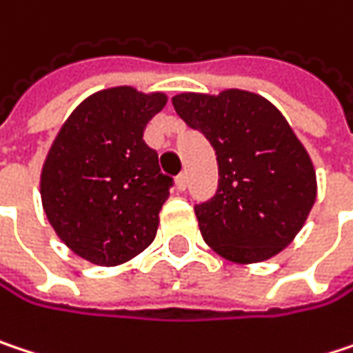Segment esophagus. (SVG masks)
Masks as SVG:
<instances>
[{"instance_id": "34e87169", "label": "esophagus", "mask_w": 353, "mask_h": 353, "mask_svg": "<svg viewBox=\"0 0 353 353\" xmlns=\"http://www.w3.org/2000/svg\"><path fill=\"white\" fill-rule=\"evenodd\" d=\"M176 188L179 192H183V190L188 188V176H185V174H179V176L176 177Z\"/></svg>"}]
</instances>
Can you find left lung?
<instances>
[{"mask_svg": "<svg viewBox=\"0 0 353 353\" xmlns=\"http://www.w3.org/2000/svg\"><path fill=\"white\" fill-rule=\"evenodd\" d=\"M188 127L216 151L218 190L196 204L210 248L232 263H261L297 236L313 208L315 170L285 117L254 92L218 97L181 92L172 99Z\"/></svg>", "mask_w": 353, "mask_h": 353, "instance_id": "1", "label": "left lung"}]
</instances>
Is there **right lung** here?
<instances>
[{"label":"right lung","mask_w":353,"mask_h":353,"mask_svg":"<svg viewBox=\"0 0 353 353\" xmlns=\"http://www.w3.org/2000/svg\"><path fill=\"white\" fill-rule=\"evenodd\" d=\"M163 92L99 90L62 125L42 168L40 194L52 228L72 252L101 265L131 261L153 242L174 179L143 141Z\"/></svg>","instance_id":"1"}]
</instances>
